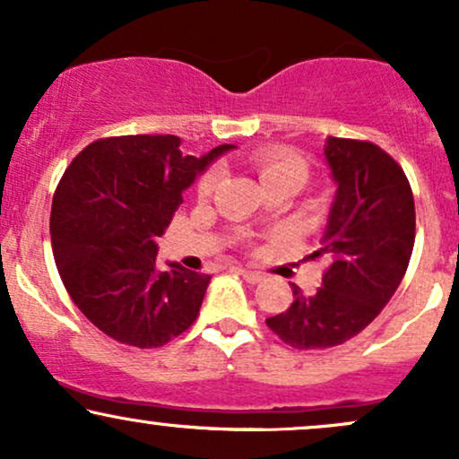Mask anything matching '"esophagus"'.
Masks as SVG:
<instances>
[{"label":"esophagus","mask_w":459,"mask_h":459,"mask_svg":"<svg viewBox=\"0 0 459 459\" xmlns=\"http://www.w3.org/2000/svg\"><path fill=\"white\" fill-rule=\"evenodd\" d=\"M237 272H239L247 282H259V281H263V273L261 272L247 270V267H239V270H237Z\"/></svg>","instance_id":"obj_1"}]
</instances>
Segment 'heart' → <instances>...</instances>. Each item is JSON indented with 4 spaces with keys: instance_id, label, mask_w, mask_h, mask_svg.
I'll return each instance as SVG.
<instances>
[{
    "instance_id": "obj_1",
    "label": "heart",
    "mask_w": 459,
    "mask_h": 459,
    "mask_svg": "<svg viewBox=\"0 0 459 459\" xmlns=\"http://www.w3.org/2000/svg\"><path fill=\"white\" fill-rule=\"evenodd\" d=\"M255 166L259 170L261 181L267 186L273 183H296L302 187L308 178V166L298 152L284 151V149H263L255 155ZM222 170L218 166L209 168L203 177L198 178V196L207 198L212 196L218 187Z\"/></svg>"
}]
</instances>
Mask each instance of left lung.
<instances>
[{
    "mask_svg": "<svg viewBox=\"0 0 459 459\" xmlns=\"http://www.w3.org/2000/svg\"><path fill=\"white\" fill-rule=\"evenodd\" d=\"M324 155L336 194L310 259L330 265L313 296L291 284V307L265 319L296 350H325L365 330L397 291L414 247V196L402 166L365 140L330 135Z\"/></svg>",
    "mask_w": 459,
    "mask_h": 459,
    "instance_id": "1",
    "label": "left lung"
}]
</instances>
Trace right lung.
I'll return each instance as SVG.
<instances>
[{
  "label": "right lung",
  "instance_id": "add662e5",
  "mask_svg": "<svg viewBox=\"0 0 459 459\" xmlns=\"http://www.w3.org/2000/svg\"><path fill=\"white\" fill-rule=\"evenodd\" d=\"M233 144L183 155L177 135H118L86 146L62 175L51 203V247L68 296L118 343L151 350L198 317L209 273L168 263L157 237L183 189Z\"/></svg>",
  "mask_w": 459,
  "mask_h": 459
}]
</instances>
